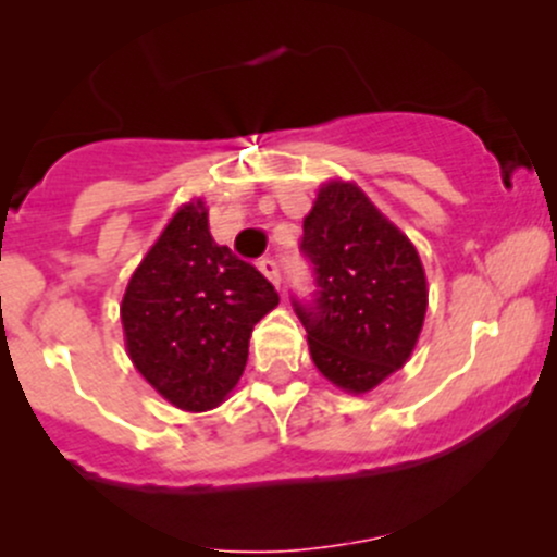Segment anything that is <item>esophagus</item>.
I'll list each match as a JSON object with an SVG mask.
<instances>
[{
	"mask_svg": "<svg viewBox=\"0 0 557 557\" xmlns=\"http://www.w3.org/2000/svg\"><path fill=\"white\" fill-rule=\"evenodd\" d=\"M258 269H261V274L269 280V283L274 285V288H280V267H277V261H272V258H261V261H258Z\"/></svg>",
	"mask_w": 557,
	"mask_h": 557,
	"instance_id": "obj_1",
	"label": "esophagus"
}]
</instances>
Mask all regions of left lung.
I'll list each match as a JSON object with an SVG mask.
<instances>
[{
	"instance_id": "1",
	"label": "left lung",
	"mask_w": 557,
	"mask_h": 557,
	"mask_svg": "<svg viewBox=\"0 0 557 557\" xmlns=\"http://www.w3.org/2000/svg\"><path fill=\"white\" fill-rule=\"evenodd\" d=\"M301 247L318 272V307L296 305L312 363L339 391L363 396L412 358L429 280L412 239L352 180L331 177L305 218Z\"/></svg>"
}]
</instances>
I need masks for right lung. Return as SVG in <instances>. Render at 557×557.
<instances>
[{
  "mask_svg": "<svg viewBox=\"0 0 557 557\" xmlns=\"http://www.w3.org/2000/svg\"><path fill=\"white\" fill-rule=\"evenodd\" d=\"M277 301L256 267L212 239L205 199H190L128 277L123 342L134 369L164 401L207 412L237 387L252 329Z\"/></svg>",
  "mask_w": 557,
  "mask_h": 557,
  "instance_id": "obj_1",
  "label": "right lung"
}]
</instances>
